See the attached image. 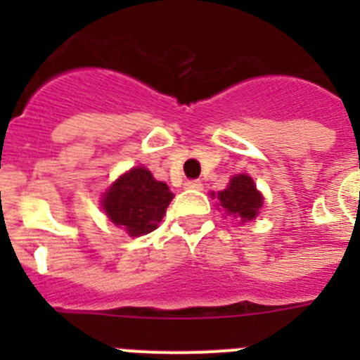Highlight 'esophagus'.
Segmentation results:
<instances>
[{"instance_id": "esophagus-1", "label": "esophagus", "mask_w": 360, "mask_h": 360, "mask_svg": "<svg viewBox=\"0 0 360 360\" xmlns=\"http://www.w3.org/2000/svg\"><path fill=\"white\" fill-rule=\"evenodd\" d=\"M186 189H195V191H202L203 184L200 180H187L186 182Z\"/></svg>"}]
</instances>
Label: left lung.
Segmentation results:
<instances>
[{"label": "left lung", "instance_id": "1", "mask_svg": "<svg viewBox=\"0 0 360 360\" xmlns=\"http://www.w3.org/2000/svg\"><path fill=\"white\" fill-rule=\"evenodd\" d=\"M221 207L232 216H238L241 221H250L256 218L257 211L263 205V196L257 193L252 178L247 174H238L231 178V184L225 191L218 193Z\"/></svg>", "mask_w": 360, "mask_h": 360}]
</instances>
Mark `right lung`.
I'll use <instances>...</instances> for the list:
<instances>
[{
    "instance_id": "obj_1",
    "label": "right lung",
    "mask_w": 360,
    "mask_h": 360,
    "mask_svg": "<svg viewBox=\"0 0 360 360\" xmlns=\"http://www.w3.org/2000/svg\"><path fill=\"white\" fill-rule=\"evenodd\" d=\"M171 200L173 193L167 184L157 182L146 167H135L110 187L103 209L129 236H142L157 229Z\"/></svg>"
}]
</instances>
